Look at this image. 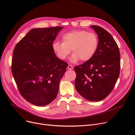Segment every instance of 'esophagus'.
<instances>
[{
    "label": "esophagus",
    "instance_id": "1",
    "mask_svg": "<svg viewBox=\"0 0 135 135\" xmlns=\"http://www.w3.org/2000/svg\"><path fill=\"white\" fill-rule=\"evenodd\" d=\"M67 68H68V69H72L73 68V66H72V65H69L68 66V67H67Z\"/></svg>",
    "mask_w": 135,
    "mask_h": 135
}]
</instances>
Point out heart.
<instances>
[{
    "label": "heart",
    "instance_id": "b5f03b06",
    "mask_svg": "<svg viewBox=\"0 0 135 135\" xmlns=\"http://www.w3.org/2000/svg\"><path fill=\"white\" fill-rule=\"evenodd\" d=\"M63 42L55 41L52 43V49L56 56L61 60L66 59L71 52L74 53L71 61L75 62L90 60L95 55L98 47L97 35L84 30L73 31L64 34Z\"/></svg>",
    "mask_w": 135,
    "mask_h": 135
}]
</instances>
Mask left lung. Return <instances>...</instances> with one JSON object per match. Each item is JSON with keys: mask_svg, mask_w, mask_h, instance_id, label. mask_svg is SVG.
I'll return each mask as SVG.
<instances>
[{"mask_svg": "<svg viewBox=\"0 0 135 135\" xmlns=\"http://www.w3.org/2000/svg\"><path fill=\"white\" fill-rule=\"evenodd\" d=\"M98 37L96 51L90 60L74 67L75 86L84 98L100 101L111 93L120 74V54L117 42L103 28L91 26Z\"/></svg>", "mask_w": 135, "mask_h": 135, "instance_id": "left-lung-1", "label": "left lung"}]
</instances>
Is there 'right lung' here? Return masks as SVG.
<instances>
[{
  "mask_svg": "<svg viewBox=\"0 0 135 135\" xmlns=\"http://www.w3.org/2000/svg\"><path fill=\"white\" fill-rule=\"evenodd\" d=\"M63 28L31 30L13 50V78L21 96L35 105L44 106L54 100L68 65L57 57L52 47Z\"/></svg>",
  "mask_w": 135,
  "mask_h": 135,
  "instance_id": "obj_1",
  "label": "right lung"
}]
</instances>
